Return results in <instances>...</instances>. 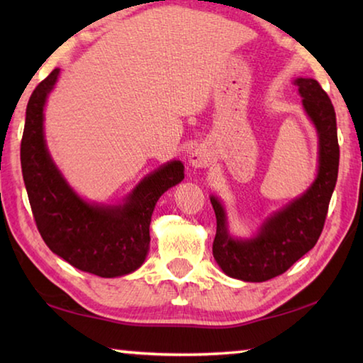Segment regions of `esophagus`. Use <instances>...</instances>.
<instances>
[{
    "label": "esophagus",
    "mask_w": 363,
    "mask_h": 363,
    "mask_svg": "<svg viewBox=\"0 0 363 363\" xmlns=\"http://www.w3.org/2000/svg\"><path fill=\"white\" fill-rule=\"evenodd\" d=\"M210 157L201 149H195L192 153H190V164L195 168H206L210 164Z\"/></svg>",
    "instance_id": "1"
}]
</instances>
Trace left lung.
Listing matches in <instances>:
<instances>
[{
  "mask_svg": "<svg viewBox=\"0 0 363 363\" xmlns=\"http://www.w3.org/2000/svg\"><path fill=\"white\" fill-rule=\"evenodd\" d=\"M294 84L303 96L306 113L318 133V174L304 195L275 213L251 240H233L227 232L225 214L211 196L216 214L213 256L229 277L245 281H266L286 272L299 257L315 247L327 219L340 167L336 113L328 94L312 78H298Z\"/></svg>",
  "mask_w": 363,
  "mask_h": 363,
  "instance_id": "obj_1",
  "label": "left lung"
}]
</instances>
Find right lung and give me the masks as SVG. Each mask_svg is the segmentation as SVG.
I'll return each mask as SVG.
<instances>
[{"instance_id": "1", "label": "right lung", "mask_w": 363, "mask_h": 363, "mask_svg": "<svg viewBox=\"0 0 363 363\" xmlns=\"http://www.w3.org/2000/svg\"><path fill=\"white\" fill-rule=\"evenodd\" d=\"M54 69L30 96L21 143V164L36 227L52 253L99 277H120L144 262L157 200L184 179V164L171 162L139 184L123 206L86 203L67 186L49 157L43 108L56 84Z\"/></svg>"}]
</instances>
